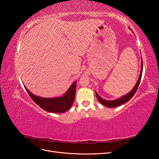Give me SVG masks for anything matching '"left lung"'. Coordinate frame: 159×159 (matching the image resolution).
Returning a JSON list of instances; mask_svg holds the SVG:
<instances>
[{"label": "left lung", "instance_id": "1", "mask_svg": "<svg viewBox=\"0 0 159 159\" xmlns=\"http://www.w3.org/2000/svg\"><path fill=\"white\" fill-rule=\"evenodd\" d=\"M142 74H143V60H141V73L140 75H139V78L137 80V82L134 85V87L133 88V89L130 91L129 93H128L127 95H125L123 97L117 99L115 100H111V101H107V100H105L103 99H102L101 97H99V95L97 93V92H95V95L96 97H97L98 99L99 100V102L103 104L104 106L105 107H118L119 105H121L125 103H126L129 101L131 99L133 96L134 95V93H136V91L138 89V87L139 85V84H140L141 81V79L142 77Z\"/></svg>", "mask_w": 159, "mask_h": 159}]
</instances>
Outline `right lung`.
Returning <instances> with one entry per match:
<instances>
[{"mask_svg":"<svg viewBox=\"0 0 159 159\" xmlns=\"http://www.w3.org/2000/svg\"><path fill=\"white\" fill-rule=\"evenodd\" d=\"M25 88L31 99L42 109L50 113H64L71 107L74 102L76 81H74L66 93L60 98H41L32 94L26 87Z\"/></svg>","mask_w":159,"mask_h":159,"instance_id":"right-lung-1","label":"right lung"}]
</instances>
